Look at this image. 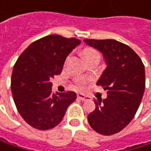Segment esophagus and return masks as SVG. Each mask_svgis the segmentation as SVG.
<instances>
[{
    "label": "esophagus",
    "instance_id": "esophagus-1",
    "mask_svg": "<svg viewBox=\"0 0 151 151\" xmlns=\"http://www.w3.org/2000/svg\"><path fill=\"white\" fill-rule=\"evenodd\" d=\"M77 97H78L79 100H81V101H87V100H89V99H90V97L85 96V95L82 94V93H79V94L77 95Z\"/></svg>",
    "mask_w": 151,
    "mask_h": 151
}]
</instances>
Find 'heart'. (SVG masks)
I'll use <instances>...</instances> for the list:
<instances>
[{
  "instance_id": "obj_1",
  "label": "heart",
  "mask_w": 151,
  "mask_h": 151,
  "mask_svg": "<svg viewBox=\"0 0 151 151\" xmlns=\"http://www.w3.org/2000/svg\"><path fill=\"white\" fill-rule=\"evenodd\" d=\"M82 56H83L85 61H87V60H91L92 58L100 57V54H99V52L96 50H94L92 48H86L82 51ZM84 84H85V81L83 79H78L76 81V87L78 89L83 88Z\"/></svg>"
}]
</instances>
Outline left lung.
I'll list each match as a JSON object with an SVG mask.
<instances>
[{
	"label": "left lung",
	"mask_w": 151,
	"mask_h": 151,
	"mask_svg": "<svg viewBox=\"0 0 151 151\" xmlns=\"http://www.w3.org/2000/svg\"><path fill=\"white\" fill-rule=\"evenodd\" d=\"M84 42L100 50L107 65L97 85L108 95L94 100L89 124L101 135H112L122 130L138 111L145 91V68L134 50L115 40L86 39Z\"/></svg>",
	"instance_id": "obj_1"
}]
</instances>
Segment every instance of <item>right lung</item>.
Returning <instances> with one entry per match:
<instances>
[{
  "label": "right lung",
  "mask_w": 151,
  "mask_h": 151,
  "mask_svg": "<svg viewBox=\"0 0 151 151\" xmlns=\"http://www.w3.org/2000/svg\"><path fill=\"white\" fill-rule=\"evenodd\" d=\"M81 44L75 38L48 35L35 40L15 62L11 88L14 103L26 122L46 130L56 127L76 100L74 91L54 94L50 80L60 74L67 56Z\"/></svg>",
  "instance_id": "1"
}]
</instances>
